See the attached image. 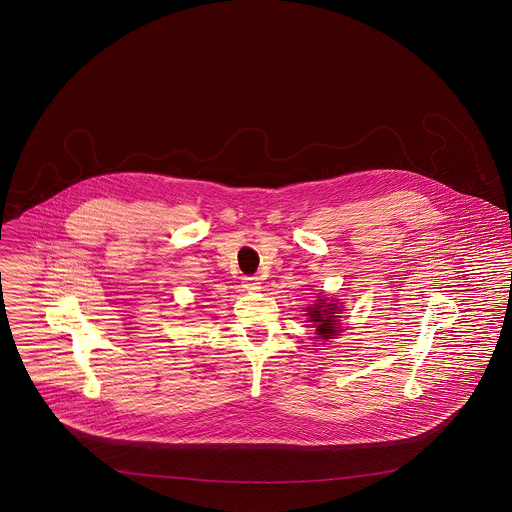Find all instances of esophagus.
Returning <instances> with one entry per match:
<instances>
[{
    "instance_id": "esophagus-1",
    "label": "esophagus",
    "mask_w": 512,
    "mask_h": 512,
    "mask_svg": "<svg viewBox=\"0 0 512 512\" xmlns=\"http://www.w3.org/2000/svg\"><path fill=\"white\" fill-rule=\"evenodd\" d=\"M244 289L250 291V293H256L260 289L258 277H244Z\"/></svg>"
}]
</instances>
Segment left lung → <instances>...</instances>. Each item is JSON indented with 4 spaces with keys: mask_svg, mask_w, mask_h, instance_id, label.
I'll return each instance as SVG.
<instances>
[{
    "mask_svg": "<svg viewBox=\"0 0 512 512\" xmlns=\"http://www.w3.org/2000/svg\"><path fill=\"white\" fill-rule=\"evenodd\" d=\"M306 312H308L306 314L308 322L314 323V327H316L318 339L329 341L341 333V322H339L341 308H339L337 300L329 302L327 298H318L316 304L306 308Z\"/></svg>",
    "mask_w": 512,
    "mask_h": 512,
    "instance_id": "8db88e82",
    "label": "left lung"
}]
</instances>
